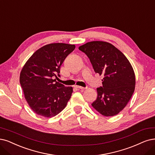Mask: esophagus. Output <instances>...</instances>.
<instances>
[{"mask_svg": "<svg viewBox=\"0 0 155 155\" xmlns=\"http://www.w3.org/2000/svg\"><path fill=\"white\" fill-rule=\"evenodd\" d=\"M75 87L77 88V89H85V87H82V86H79V85H76Z\"/></svg>", "mask_w": 155, "mask_h": 155, "instance_id": "1", "label": "esophagus"}]
</instances>
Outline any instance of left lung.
Segmentation results:
<instances>
[{"mask_svg": "<svg viewBox=\"0 0 155 155\" xmlns=\"http://www.w3.org/2000/svg\"><path fill=\"white\" fill-rule=\"evenodd\" d=\"M78 49L87 55L95 73L104 76L103 86L92 106L101 115H117L127 106L135 90L134 69L126 56L105 41H91Z\"/></svg>", "mask_w": 155, "mask_h": 155, "instance_id": "8db88e82", "label": "left lung"}]
</instances>
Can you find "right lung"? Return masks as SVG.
<instances>
[{
	"instance_id": "add662e5",
	"label": "right lung",
	"mask_w": 155,
	"mask_h": 155,
	"mask_svg": "<svg viewBox=\"0 0 155 155\" xmlns=\"http://www.w3.org/2000/svg\"><path fill=\"white\" fill-rule=\"evenodd\" d=\"M75 45L51 43L34 52L20 72V82L31 109L45 117L55 116L66 107L72 87L57 82L60 68Z\"/></svg>"
}]
</instances>
